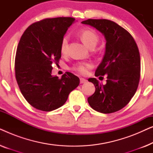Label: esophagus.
I'll use <instances>...</instances> for the list:
<instances>
[{"instance_id": "1", "label": "esophagus", "mask_w": 153, "mask_h": 153, "mask_svg": "<svg viewBox=\"0 0 153 153\" xmlns=\"http://www.w3.org/2000/svg\"><path fill=\"white\" fill-rule=\"evenodd\" d=\"M85 82H86V79H83V78H81L80 79V83H84Z\"/></svg>"}]
</instances>
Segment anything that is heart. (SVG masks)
I'll use <instances>...</instances> for the list:
<instances>
[{"label": "heart", "mask_w": 153, "mask_h": 153, "mask_svg": "<svg viewBox=\"0 0 153 153\" xmlns=\"http://www.w3.org/2000/svg\"><path fill=\"white\" fill-rule=\"evenodd\" d=\"M80 37L85 45L88 47H91L92 46H95L98 41V35L93 29H83L79 32ZM69 36L64 35L62 37L60 42V52L62 54H65L67 52L68 47ZM92 64L89 62H77L72 67V70L75 72H78L79 74L85 75L88 74V70L92 68Z\"/></svg>", "instance_id": "b5f03b06"}]
</instances>
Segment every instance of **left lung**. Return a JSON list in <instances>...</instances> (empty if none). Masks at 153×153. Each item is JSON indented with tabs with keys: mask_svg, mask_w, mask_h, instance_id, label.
Masks as SVG:
<instances>
[{
	"mask_svg": "<svg viewBox=\"0 0 153 153\" xmlns=\"http://www.w3.org/2000/svg\"><path fill=\"white\" fill-rule=\"evenodd\" d=\"M81 23L95 28L106 39L105 54L95 75L106 74V83L102 85L95 78L88 79L95 91L88 102L94 110L102 114L118 111L129 103L139 85L141 60L137 43L128 31L112 21L90 19Z\"/></svg>",
	"mask_w": 153,
	"mask_h": 153,
	"instance_id": "1",
	"label": "left lung"
}]
</instances>
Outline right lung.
I'll use <instances>...</instances> for the list:
<instances>
[{
    "label": "right lung",
    "mask_w": 153,
    "mask_h": 153,
    "mask_svg": "<svg viewBox=\"0 0 153 153\" xmlns=\"http://www.w3.org/2000/svg\"><path fill=\"white\" fill-rule=\"evenodd\" d=\"M72 17L45 19L33 23L23 33L15 57V76L26 101L33 107L51 111L65 103L79 85V77L67 72L61 79L51 75L52 65L61 57L60 42Z\"/></svg>",
    "instance_id": "1"
}]
</instances>
